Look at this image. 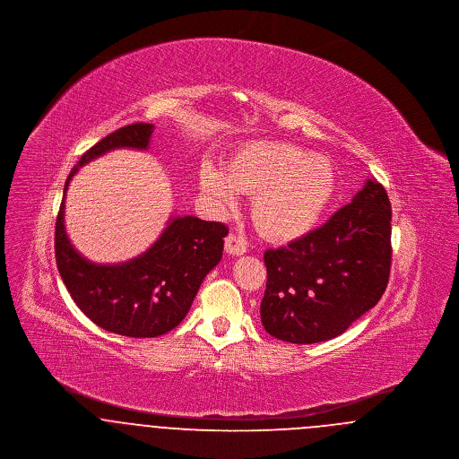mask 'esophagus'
Segmentation results:
<instances>
[{"label": "esophagus", "mask_w": 459, "mask_h": 459, "mask_svg": "<svg viewBox=\"0 0 459 459\" xmlns=\"http://www.w3.org/2000/svg\"><path fill=\"white\" fill-rule=\"evenodd\" d=\"M225 249H227V253L239 256V255L246 253L247 242H246L244 238L238 236V234H229V236L225 238Z\"/></svg>", "instance_id": "obj_1"}]
</instances>
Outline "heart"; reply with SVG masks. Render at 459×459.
Segmentation results:
<instances>
[{"label": "heart", "mask_w": 459, "mask_h": 459, "mask_svg": "<svg viewBox=\"0 0 459 459\" xmlns=\"http://www.w3.org/2000/svg\"><path fill=\"white\" fill-rule=\"evenodd\" d=\"M201 193L217 212L232 210L240 193L255 195L253 219L273 240H292L315 227L335 193V170L325 156L287 143H253L225 169L201 165Z\"/></svg>", "instance_id": "b5f03b06"}]
</instances>
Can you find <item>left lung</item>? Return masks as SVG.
Returning <instances> with one entry per match:
<instances>
[{"instance_id": "8db88e82", "label": "left lung", "mask_w": 459, "mask_h": 459, "mask_svg": "<svg viewBox=\"0 0 459 459\" xmlns=\"http://www.w3.org/2000/svg\"><path fill=\"white\" fill-rule=\"evenodd\" d=\"M391 220L389 196L370 178L322 227L266 249L264 330L292 344L324 342L377 305L391 275Z\"/></svg>"}]
</instances>
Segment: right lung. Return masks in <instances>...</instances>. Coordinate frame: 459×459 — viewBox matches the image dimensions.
Here are the masks:
<instances>
[{
  "label": "right lung",
  "instance_id": "right-lung-1",
  "mask_svg": "<svg viewBox=\"0 0 459 459\" xmlns=\"http://www.w3.org/2000/svg\"><path fill=\"white\" fill-rule=\"evenodd\" d=\"M153 124H131L89 148L66 177L92 158L115 148L146 150ZM64 201L55 225V256L74 303L92 324L134 339L158 337L187 315L197 289L217 266L229 229L221 221L175 217L161 238L141 256L122 264H94L70 244L64 225Z\"/></svg>",
  "mask_w": 459,
  "mask_h": 459
}]
</instances>
